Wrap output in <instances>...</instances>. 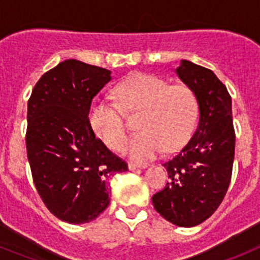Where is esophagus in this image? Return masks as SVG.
Instances as JSON below:
<instances>
[{
    "mask_svg": "<svg viewBox=\"0 0 260 260\" xmlns=\"http://www.w3.org/2000/svg\"><path fill=\"white\" fill-rule=\"evenodd\" d=\"M144 167H146V165L139 164V162H133V161L128 162V169H130V171H134V169H139V168H144Z\"/></svg>",
    "mask_w": 260,
    "mask_h": 260,
    "instance_id": "esophagus-1",
    "label": "esophagus"
}]
</instances>
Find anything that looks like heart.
<instances>
[{
	"mask_svg": "<svg viewBox=\"0 0 260 260\" xmlns=\"http://www.w3.org/2000/svg\"><path fill=\"white\" fill-rule=\"evenodd\" d=\"M114 92L125 110H142L138 119L142 132L125 146L126 153L135 160L146 161L164 150H181L194 134L199 104L189 86H171L157 75L138 73L122 80ZM88 122L96 137L109 148L119 150L122 147L126 125L118 105L95 100L88 109Z\"/></svg>",
	"mask_w": 260,
	"mask_h": 260,
	"instance_id": "obj_1",
	"label": "heart"
}]
</instances>
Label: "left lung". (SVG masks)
<instances>
[{
    "mask_svg": "<svg viewBox=\"0 0 260 260\" xmlns=\"http://www.w3.org/2000/svg\"><path fill=\"white\" fill-rule=\"evenodd\" d=\"M199 104V123L189 143L164 162L169 176L152 197L155 210L178 226L207 220L228 191L234 160L232 98L213 71L182 59L176 69Z\"/></svg>",
    "mask_w": 260,
    "mask_h": 260,
    "instance_id": "left-lung-1",
    "label": "left lung"
}]
</instances>
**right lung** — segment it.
Here are the masks:
<instances>
[{
  "mask_svg": "<svg viewBox=\"0 0 260 260\" xmlns=\"http://www.w3.org/2000/svg\"><path fill=\"white\" fill-rule=\"evenodd\" d=\"M110 71L78 59L50 69L27 108L26 147L34 183L45 207L70 224L96 219L109 204L110 180L127 171L88 122L92 99Z\"/></svg>",
  "mask_w": 260,
  "mask_h": 260,
  "instance_id": "add662e5",
  "label": "right lung"
}]
</instances>
